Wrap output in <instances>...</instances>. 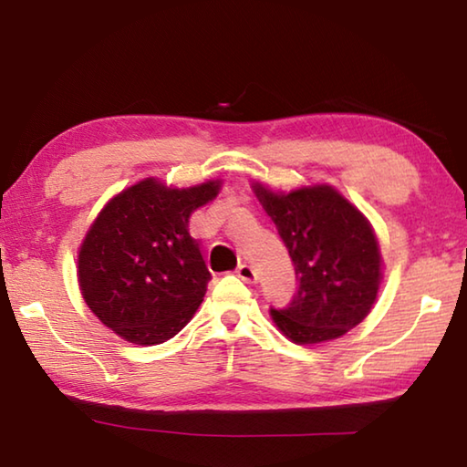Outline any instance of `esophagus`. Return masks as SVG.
I'll return each mask as SVG.
<instances>
[{"label": "esophagus", "instance_id": "esophagus-1", "mask_svg": "<svg viewBox=\"0 0 467 467\" xmlns=\"http://www.w3.org/2000/svg\"><path fill=\"white\" fill-rule=\"evenodd\" d=\"M236 275H239L243 282H255V278H257L255 270H253V267L247 264H241L239 267H236Z\"/></svg>", "mask_w": 467, "mask_h": 467}]
</instances>
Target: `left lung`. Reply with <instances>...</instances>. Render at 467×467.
Instances as JSON below:
<instances>
[{
    "instance_id": "1",
    "label": "left lung",
    "mask_w": 467,
    "mask_h": 467,
    "mask_svg": "<svg viewBox=\"0 0 467 467\" xmlns=\"http://www.w3.org/2000/svg\"><path fill=\"white\" fill-rule=\"evenodd\" d=\"M295 264L298 290L272 321L295 344L337 339L367 317L381 284V249L367 216L331 185L290 193L253 183Z\"/></svg>"
}]
</instances>
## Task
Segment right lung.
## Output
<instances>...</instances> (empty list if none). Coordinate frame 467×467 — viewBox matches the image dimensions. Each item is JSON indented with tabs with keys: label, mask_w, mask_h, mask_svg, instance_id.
<instances>
[{
	"label": "right lung",
	"mask_w": 467,
	"mask_h": 467,
	"mask_svg": "<svg viewBox=\"0 0 467 467\" xmlns=\"http://www.w3.org/2000/svg\"><path fill=\"white\" fill-rule=\"evenodd\" d=\"M220 181L169 187L154 177L110 197L78 251L88 309L138 346L177 336L202 305L212 274L189 234V216L214 200Z\"/></svg>",
	"instance_id": "right-lung-1"
}]
</instances>
